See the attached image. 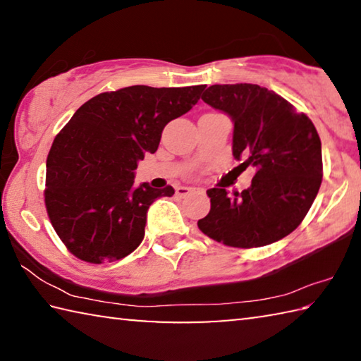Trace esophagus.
Masks as SVG:
<instances>
[{
	"label": "esophagus",
	"instance_id": "esophagus-1",
	"mask_svg": "<svg viewBox=\"0 0 361 361\" xmlns=\"http://www.w3.org/2000/svg\"><path fill=\"white\" fill-rule=\"evenodd\" d=\"M195 189H197V191H200L199 188H191V186H178V188L175 189V192H176V195H180V197H185V195H188L189 192L195 191Z\"/></svg>",
	"mask_w": 361,
	"mask_h": 361
}]
</instances>
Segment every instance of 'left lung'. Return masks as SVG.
Masks as SVG:
<instances>
[{
	"mask_svg": "<svg viewBox=\"0 0 361 361\" xmlns=\"http://www.w3.org/2000/svg\"><path fill=\"white\" fill-rule=\"evenodd\" d=\"M202 100L234 122L232 154L245 157L256 173L234 197L224 186L209 189L212 207L199 229L237 248L283 239L301 224L322 185V143L312 121L258 84L210 85Z\"/></svg>",
	"mask_w": 361,
	"mask_h": 361,
	"instance_id": "1",
	"label": "left lung"
}]
</instances>
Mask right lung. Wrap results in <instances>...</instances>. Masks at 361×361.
I'll return each instance as SVG.
<instances>
[{
	"mask_svg": "<svg viewBox=\"0 0 361 361\" xmlns=\"http://www.w3.org/2000/svg\"><path fill=\"white\" fill-rule=\"evenodd\" d=\"M205 85H130L103 92L73 114L46 162L44 202L60 240L76 258L102 264L130 255L146 213L172 186H133L138 161L154 154L164 127L191 109Z\"/></svg>",
	"mask_w": 361,
	"mask_h": 361,
	"instance_id": "right-lung-1",
	"label": "right lung"
}]
</instances>
